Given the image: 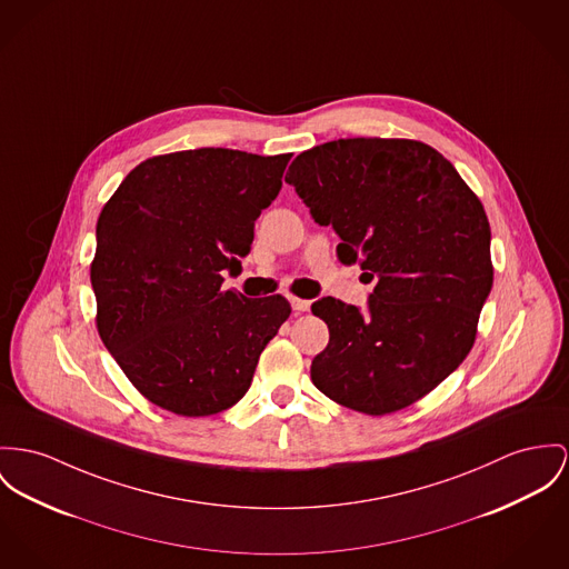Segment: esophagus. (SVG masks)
Masks as SVG:
<instances>
[{
    "label": "esophagus",
    "instance_id": "obj_1",
    "mask_svg": "<svg viewBox=\"0 0 569 569\" xmlns=\"http://www.w3.org/2000/svg\"><path fill=\"white\" fill-rule=\"evenodd\" d=\"M290 303H292V309L295 311H307L309 309V301H306V299H299V297H290Z\"/></svg>",
    "mask_w": 569,
    "mask_h": 569
}]
</instances>
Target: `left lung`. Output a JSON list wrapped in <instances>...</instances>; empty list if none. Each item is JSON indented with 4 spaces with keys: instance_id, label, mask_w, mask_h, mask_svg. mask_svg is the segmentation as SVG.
<instances>
[{
    "instance_id": "1",
    "label": "left lung",
    "mask_w": 569,
    "mask_h": 569,
    "mask_svg": "<svg viewBox=\"0 0 569 569\" xmlns=\"http://www.w3.org/2000/svg\"><path fill=\"white\" fill-rule=\"evenodd\" d=\"M286 181L338 258L379 279L368 311L327 297L311 311L329 345L313 386L355 411L386 416L433 392L477 340L493 283L481 199L433 147L409 138H347L297 156Z\"/></svg>"
}]
</instances>
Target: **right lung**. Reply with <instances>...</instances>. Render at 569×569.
<instances>
[{
    "mask_svg": "<svg viewBox=\"0 0 569 569\" xmlns=\"http://www.w3.org/2000/svg\"><path fill=\"white\" fill-rule=\"evenodd\" d=\"M292 153L188 149L131 169L97 220V331L131 386L183 416H214L253 381L288 320L286 297L222 290L253 244Z\"/></svg>",
    "mask_w": 569,
    "mask_h": 569,
    "instance_id": "1",
    "label": "right lung"
}]
</instances>
